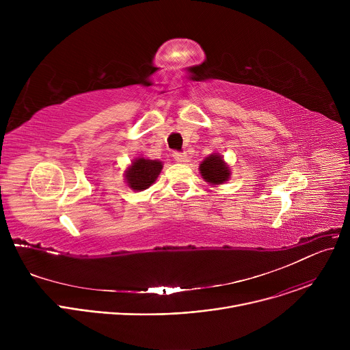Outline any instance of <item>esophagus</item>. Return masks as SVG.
I'll return each mask as SVG.
<instances>
[{"instance_id": "esophagus-1", "label": "esophagus", "mask_w": 350, "mask_h": 350, "mask_svg": "<svg viewBox=\"0 0 350 350\" xmlns=\"http://www.w3.org/2000/svg\"><path fill=\"white\" fill-rule=\"evenodd\" d=\"M173 158L176 162H185V152H180V151H173Z\"/></svg>"}]
</instances>
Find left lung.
<instances>
[{"mask_svg":"<svg viewBox=\"0 0 350 350\" xmlns=\"http://www.w3.org/2000/svg\"><path fill=\"white\" fill-rule=\"evenodd\" d=\"M202 177L211 184H221L228 180L230 172L220 155L208 157L199 166Z\"/></svg>","mask_w":350,"mask_h":350,"instance_id":"8db88e82","label":"left lung"}]
</instances>
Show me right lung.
Returning <instances> with one entry per match:
<instances>
[{"mask_svg": "<svg viewBox=\"0 0 350 350\" xmlns=\"http://www.w3.org/2000/svg\"><path fill=\"white\" fill-rule=\"evenodd\" d=\"M162 170V162L139 158L126 172V180L130 188L135 191L146 189L151 187L158 178Z\"/></svg>", "mask_w": 350, "mask_h": 350, "instance_id": "right-lung-1", "label": "right lung"}]
</instances>
